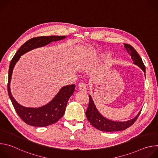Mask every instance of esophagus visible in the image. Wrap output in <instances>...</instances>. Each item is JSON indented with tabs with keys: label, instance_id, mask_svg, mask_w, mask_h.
<instances>
[{
	"label": "esophagus",
	"instance_id": "34e87169",
	"mask_svg": "<svg viewBox=\"0 0 158 158\" xmlns=\"http://www.w3.org/2000/svg\"><path fill=\"white\" fill-rule=\"evenodd\" d=\"M78 87H79V90H81V91H84V92L86 91L87 88H86V85L85 83H84V82L79 83L78 85Z\"/></svg>",
	"mask_w": 158,
	"mask_h": 158
}]
</instances>
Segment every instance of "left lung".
I'll return each mask as SVG.
<instances>
[{
  "mask_svg": "<svg viewBox=\"0 0 158 158\" xmlns=\"http://www.w3.org/2000/svg\"><path fill=\"white\" fill-rule=\"evenodd\" d=\"M124 48H126L127 53L131 56V58L133 61V64L138 65L144 71L146 72L145 65L142 60V59L138 54L137 51L135 50L131 45L124 44ZM145 75V74H144ZM89 102L87 109L85 112V115L89 122L93 126L98 129V130L105 131V132H114L126 129L131 126H132L134 122L136 121L139 115L141 113V111L138 112V114L136 117H134L132 119L129 121L119 122L109 120L104 118L102 115L100 114L96 105L93 100L91 95H89Z\"/></svg>",
  "mask_w": 158,
  "mask_h": 158,
  "instance_id": "obj_1",
  "label": "left lung"
}]
</instances>
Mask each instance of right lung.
<instances>
[{
	"mask_svg": "<svg viewBox=\"0 0 158 158\" xmlns=\"http://www.w3.org/2000/svg\"><path fill=\"white\" fill-rule=\"evenodd\" d=\"M66 36H42L34 37L25 42L19 49L11 60L9 69L7 90L9 96L18 116L26 124L35 127H45L57 122L64 114L65 108L71 96L73 94L75 84L62 87L56 96L47 104L37 108L26 107L19 104L10 91V81L14 67L20 56L35 48L43 47L54 41L62 40Z\"/></svg>",
	"mask_w": 158,
	"mask_h": 158,
	"instance_id": "right-lung-1",
	"label": "right lung"
}]
</instances>
